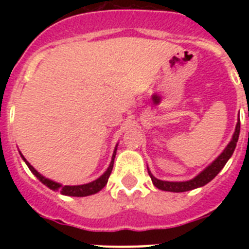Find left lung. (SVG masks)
Returning a JSON list of instances; mask_svg holds the SVG:
<instances>
[{"label":"left lung","instance_id":"left-lung-1","mask_svg":"<svg viewBox=\"0 0 249 249\" xmlns=\"http://www.w3.org/2000/svg\"><path fill=\"white\" fill-rule=\"evenodd\" d=\"M239 129H241V122H237L236 126V131L233 133V137L231 140V142L228 143V146L224 148V151L222 152L221 155L218 157L215 158L213 160L212 163L210 166L207 167L206 169H203L199 175L196 176L195 178L190 179V181L186 182H168V181H160L158 178H156L155 176L152 175L151 171L148 169V175L151 177L152 182L157 187L158 190L162 191H167V192H186V191H191L195 190V188H198V187L204 186L208 182H211L215 176L218 175L221 172V169L223 168L224 164L227 163L228 160L231 158V156L233 155V152H234V148L237 146V142H238V137H239Z\"/></svg>","mask_w":249,"mask_h":249}]
</instances>
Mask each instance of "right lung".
Segmentation results:
<instances>
[{"instance_id":"right-lung-1","label":"right lung","mask_w":249,"mask_h":249,"mask_svg":"<svg viewBox=\"0 0 249 249\" xmlns=\"http://www.w3.org/2000/svg\"><path fill=\"white\" fill-rule=\"evenodd\" d=\"M116 151H117V146H116V148H114V151H113V156H112V160H111V163H109L108 168H107V171H106V172L103 173L100 178L94 179L93 182H89V183L80 184V186H62L61 183H57V182H54V181H51V179H48V178L43 177L42 175H39L36 169H35L34 167L28 163L27 160H26L23 156H22L21 152H19V155H21L22 160L26 162V164H27V167L30 168L31 172L34 173V175L38 178L39 181L42 182L45 186H47L50 190L59 191V192L65 196H72V197H86V196H91V195H94V193L100 192L103 187L107 184L109 175H111V172H112V168H113V162H114V157H116Z\"/></svg>"}]
</instances>
